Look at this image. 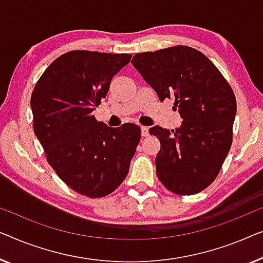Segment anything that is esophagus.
<instances>
[{
  "label": "esophagus",
  "mask_w": 263,
  "mask_h": 263,
  "mask_svg": "<svg viewBox=\"0 0 263 263\" xmlns=\"http://www.w3.org/2000/svg\"><path fill=\"white\" fill-rule=\"evenodd\" d=\"M140 130H142V136L143 137L149 136V128H147L146 126H142V127H140Z\"/></svg>",
  "instance_id": "obj_1"
}]
</instances>
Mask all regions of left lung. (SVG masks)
<instances>
[{"label": "left lung", "instance_id": "8db88e82", "mask_svg": "<svg viewBox=\"0 0 263 263\" xmlns=\"http://www.w3.org/2000/svg\"><path fill=\"white\" fill-rule=\"evenodd\" d=\"M131 63L161 101L175 100L183 120L172 131L149 130L161 142L158 179L173 193H199L216 179L231 147L234 91L204 53L188 46L137 53Z\"/></svg>", "mask_w": 263, "mask_h": 263}]
</instances>
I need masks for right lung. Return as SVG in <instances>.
<instances>
[{
  "instance_id": "right-lung-1",
  "label": "right lung",
  "mask_w": 263,
  "mask_h": 263,
  "mask_svg": "<svg viewBox=\"0 0 263 263\" xmlns=\"http://www.w3.org/2000/svg\"><path fill=\"white\" fill-rule=\"evenodd\" d=\"M131 57L70 51L51 63L33 89V126L47 161L86 197H106L120 186L139 143V126L113 128L91 114Z\"/></svg>"
}]
</instances>
